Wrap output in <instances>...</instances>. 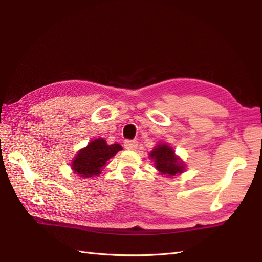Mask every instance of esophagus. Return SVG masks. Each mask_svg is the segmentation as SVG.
<instances>
[{
  "label": "esophagus",
  "instance_id": "obj_1",
  "mask_svg": "<svg viewBox=\"0 0 262 262\" xmlns=\"http://www.w3.org/2000/svg\"><path fill=\"white\" fill-rule=\"evenodd\" d=\"M123 145H124V148H126V149L134 150V149H137V147L139 145V142L136 140H126V141H124Z\"/></svg>",
  "mask_w": 262,
  "mask_h": 262
}]
</instances>
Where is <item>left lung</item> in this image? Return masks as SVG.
<instances>
[{
  "label": "left lung",
  "instance_id": "1",
  "mask_svg": "<svg viewBox=\"0 0 262 262\" xmlns=\"http://www.w3.org/2000/svg\"><path fill=\"white\" fill-rule=\"evenodd\" d=\"M149 157L154 161L156 169L162 175L170 177L185 171L184 162H181L180 158L175 154V150L167 144L163 143L156 145L149 153Z\"/></svg>",
  "mask_w": 262,
  "mask_h": 262
}]
</instances>
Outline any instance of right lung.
<instances>
[{
  "label": "right lung",
  "mask_w": 262,
  "mask_h": 262,
  "mask_svg": "<svg viewBox=\"0 0 262 262\" xmlns=\"http://www.w3.org/2000/svg\"><path fill=\"white\" fill-rule=\"evenodd\" d=\"M121 149L122 146L117 143L108 145L106 140L95 139L85 148L78 150L71 163V167L76 175L83 178L98 176L107 161Z\"/></svg>",
  "instance_id": "obj_1"
}]
</instances>
